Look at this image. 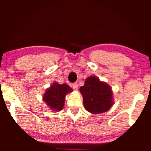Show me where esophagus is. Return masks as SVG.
<instances>
[{
	"instance_id": "34e87169",
	"label": "esophagus",
	"mask_w": 151,
	"mask_h": 151,
	"mask_svg": "<svg viewBox=\"0 0 151 151\" xmlns=\"http://www.w3.org/2000/svg\"><path fill=\"white\" fill-rule=\"evenodd\" d=\"M72 88H73L74 90L75 91H76V90H78V83H76V82H75V83H73V84H72Z\"/></svg>"
}]
</instances>
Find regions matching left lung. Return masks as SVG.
<instances>
[{"mask_svg": "<svg viewBox=\"0 0 151 151\" xmlns=\"http://www.w3.org/2000/svg\"><path fill=\"white\" fill-rule=\"evenodd\" d=\"M84 108L93 114H100L109 111L113 104L111 86L96 76H90L80 88Z\"/></svg>", "mask_w": 151, "mask_h": 151, "instance_id": "obj_1", "label": "left lung"}]
</instances>
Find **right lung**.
<instances>
[{
    "label": "right lung",
    "mask_w": 151,
    "mask_h": 151,
    "mask_svg": "<svg viewBox=\"0 0 151 151\" xmlns=\"http://www.w3.org/2000/svg\"><path fill=\"white\" fill-rule=\"evenodd\" d=\"M71 91L72 88L67 84L54 82L43 95V101L52 111H60L65 105L66 95Z\"/></svg>",
    "instance_id": "add662e5"
}]
</instances>
